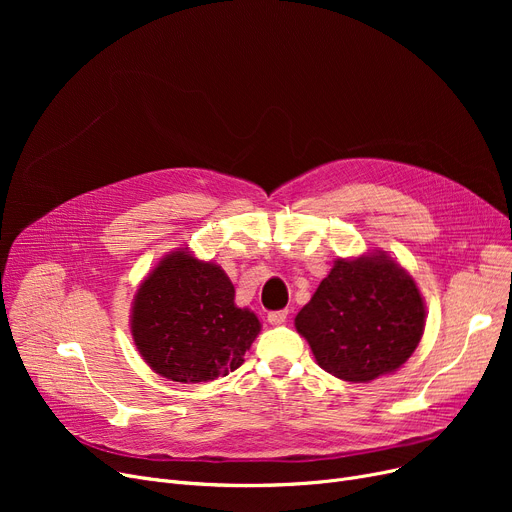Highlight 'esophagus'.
<instances>
[{"label": "esophagus", "mask_w": 512, "mask_h": 512, "mask_svg": "<svg viewBox=\"0 0 512 512\" xmlns=\"http://www.w3.org/2000/svg\"><path fill=\"white\" fill-rule=\"evenodd\" d=\"M286 317H288V311H270V313H267V321H270L272 326L284 324Z\"/></svg>", "instance_id": "obj_1"}]
</instances>
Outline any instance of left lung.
Listing matches in <instances>:
<instances>
[{
    "mask_svg": "<svg viewBox=\"0 0 512 512\" xmlns=\"http://www.w3.org/2000/svg\"><path fill=\"white\" fill-rule=\"evenodd\" d=\"M294 326L321 369L344 382L396 371L417 348L425 307L415 280L384 253L338 259Z\"/></svg>",
    "mask_w": 512,
    "mask_h": 512,
    "instance_id": "obj_1",
    "label": "left lung"
}]
</instances>
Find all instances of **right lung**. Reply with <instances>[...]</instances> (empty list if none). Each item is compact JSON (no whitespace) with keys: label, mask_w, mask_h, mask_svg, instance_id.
Here are the masks:
<instances>
[{"label":"right lung","mask_w":512,"mask_h":512,"mask_svg":"<svg viewBox=\"0 0 512 512\" xmlns=\"http://www.w3.org/2000/svg\"><path fill=\"white\" fill-rule=\"evenodd\" d=\"M147 365L182 384L211 382L242 365L261 324L234 305V286L218 265L176 251L141 284L130 315Z\"/></svg>","instance_id":"add662e5"}]
</instances>
